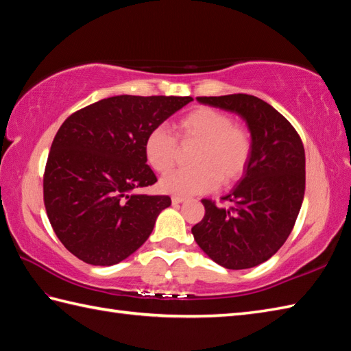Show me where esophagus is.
Listing matches in <instances>:
<instances>
[{
  "label": "esophagus",
  "instance_id": "34e87169",
  "mask_svg": "<svg viewBox=\"0 0 351 351\" xmlns=\"http://www.w3.org/2000/svg\"><path fill=\"white\" fill-rule=\"evenodd\" d=\"M184 200H185V197H182V196H173V197H171V204L178 205V204H182Z\"/></svg>",
  "mask_w": 351,
  "mask_h": 351
}]
</instances>
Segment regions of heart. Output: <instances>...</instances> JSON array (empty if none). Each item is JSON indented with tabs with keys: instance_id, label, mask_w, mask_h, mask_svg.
Returning <instances> with one entry per match:
<instances>
[{
	"instance_id": "1",
	"label": "heart",
	"mask_w": 351,
	"mask_h": 351,
	"mask_svg": "<svg viewBox=\"0 0 351 351\" xmlns=\"http://www.w3.org/2000/svg\"><path fill=\"white\" fill-rule=\"evenodd\" d=\"M175 130L182 145H197L191 170H180L164 176L160 189L176 196L202 195L221 184H232L244 173L252 154L250 132L234 125L226 113L199 107L182 116ZM178 141L162 126L147 134L145 155L158 173H167L178 160Z\"/></svg>"
}]
</instances>
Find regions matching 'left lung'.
Listing matches in <instances>:
<instances>
[{"instance_id":"8db88e82","label":"left lung","mask_w":351,"mask_h":351,"mask_svg":"<svg viewBox=\"0 0 351 351\" xmlns=\"http://www.w3.org/2000/svg\"><path fill=\"white\" fill-rule=\"evenodd\" d=\"M204 106L240 116L252 137L243 178L215 206L204 199V219L191 228L199 247L229 270L270 259L294 228L304 196V147L299 134L270 104L252 95L196 98Z\"/></svg>"}]
</instances>
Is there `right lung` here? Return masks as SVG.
<instances>
[{
    "label": "right lung",
    "instance_id": "add662e5",
    "mask_svg": "<svg viewBox=\"0 0 351 351\" xmlns=\"http://www.w3.org/2000/svg\"><path fill=\"white\" fill-rule=\"evenodd\" d=\"M191 101L121 95L63 122L48 155L43 200L52 229L72 255L92 265H114L152 234L171 200L136 193L156 182L146 164L145 141Z\"/></svg>",
    "mask_w": 351,
    "mask_h": 351
}]
</instances>
